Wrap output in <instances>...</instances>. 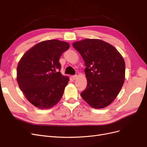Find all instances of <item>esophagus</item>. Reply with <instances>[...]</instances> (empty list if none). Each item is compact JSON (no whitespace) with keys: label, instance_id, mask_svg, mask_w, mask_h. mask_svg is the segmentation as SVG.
I'll use <instances>...</instances> for the list:
<instances>
[{"label":"esophagus","instance_id":"34e87169","mask_svg":"<svg viewBox=\"0 0 147 147\" xmlns=\"http://www.w3.org/2000/svg\"><path fill=\"white\" fill-rule=\"evenodd\" d=\"M72 78H73V80H76L77 78V75H72Z\"/></svg>","mask_w":147,"mask_h":147}]
</instances>
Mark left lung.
<instances>
[{"mask_svg":"<svg viewBox=\"0 0 147 147\" xmlns=\"http://www.w3.org/2000/svg\"><path fill=\"white\" fill-rule=\"evenodd\" d=\"M73 47L85 63L87 86L82 98L94 109L110 105L116 98L125 78V63L113 46L99 39L74 42Z\"/></svg>","mask_w":147,"mask_h":147,"instance_id":"obj_1","label":"left lung"}]
</instances>
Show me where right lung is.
Wrapping results in <instances>:
<instances>
[{
  "mask_svg": "<svg viewBox=\"0 0 147 147\" xmlns=\"http://www.w3.org/2000/svg\"><path fill=\"white\" fill-rule=\"evenodd\" d=\"M69 44L58 40L37 43L25 53L17 67V82L31 104L41 109H50L63 97L69 78L59 72L61 55Z\"/></svg>",
  "mask_w": 147,
  "mask_h": 147,
  "instance_id": "1",
  "label": "right lung"
}]
</instances>
